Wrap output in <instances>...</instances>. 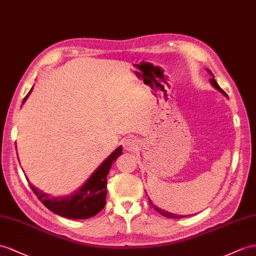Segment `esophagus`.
Returning <instances> with one entry per match:
<instances>
[{
	"mask_svg": "<svg viewBox=\"0 0 256 256\" xmlns=\"http://www.w3.org/2000/svg\"><path fill=\"white\" fill-rule=\"evenodd\" d=\"M123 147L126 152H135L137 149V140L134 137H128V138L124 140Z\"/></svg>",
	"mask_w": 256,
	"mask_h": 256,
	"instance_id": "esophagus-1",
	"label": "esophagus"
}]
</instances>
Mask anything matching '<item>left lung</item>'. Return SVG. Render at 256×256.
Wrapping results in <instances>:
<instances>
[{"label":"left lung","instance_id":"left-lung-1","mask_svg":"<svg viewBox=\"0 0 256 256\" xmlns=\"http://www.w3.org/2000/svg\"><path fill=\"white\" fill-rule=\"evenodd\" d=\"M208 74H211L213 78H211V84L213 85V86L215 88H218L220 92H222V94H224V95H226V93H225V92L224 90H222L220 88V85L218 84V83H216V81L214 80V76H213V74H212V72L211 71H210V70H208ZM149 202H150V204H152V206L156 210V212H158V213H160L161 215H163V216H166V218H185V216H182V215H176V214H172V213H168V212H166V211H164V210H162V208H158V206H154L152 204V201H150L149 200Z\"/></svg>","mask_w":256,"mask_h":256}]
</instances>
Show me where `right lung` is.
Instances as JSON below:
<instances>
[{
	"instance_id": "right-lung-1",
	"label": "right lung",
	"mask_w": 256,
	"mask_h": 256,
	"mask_svg": "<svg viewBox=\"0 0 256 256\" xmlns=\"http://www.w3.org/2000/svg\"><path fill=\"white\" fill-rule=\"evenodd\" d=\"M24 98V102L31 93ZM122 154V147L116 148L108 158L104 160L98 168L90 176L88 180L85 182L83 187L71 196L64 198H54L38 190L34 186L30 185L38 199L46 206L50 211L54 212L62 218H74V220H86L93 218L100 213L106 204L107 196V175L112 166V162L116 160L118 156Z\"/></svg>"
}]
</instances>
